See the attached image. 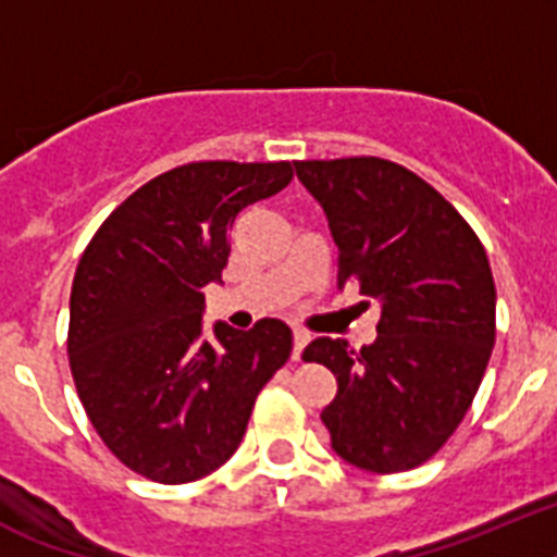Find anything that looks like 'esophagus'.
<instances>
[{
	"label": "esophagus",
	"instance_id": "obj_1",
	"mask_svg": "<svg viewBox=\"0 0 557 557\" xmlns=\"http://www.w3.org/2000/svg\"><path fill=\"white\" fill-rule=\"evenodd\" d=\"M308 345V333L302 331H294V350H292V359L297 361L299 356H302V347Z\"/></svg>",
	"mask_w": 557,
	"mask_h": 557
}]
</instances>
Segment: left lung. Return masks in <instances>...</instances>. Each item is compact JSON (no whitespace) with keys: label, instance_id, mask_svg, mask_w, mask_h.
Wrapping results in <instances>:
<instances>
[{"label":"left lung","instance_id":"left-lung-1","mask_svg":"<svg viewBox=\"0 0 557 557\" xmlns=\"http://www.w3.org/2000/svg\"><path fill=\"white\" fill-rule=\"evenodd\" d=\"M325 210L338 288L381 308L379 336L352 350L319 336L302 359L336 375L322 409L338 457L398 473L440 451L466 418L496 342V288L466 219L432 185L379 157L294 162Z\"/></svg>","mask_w":557,"mask_h":557}]
</instances>
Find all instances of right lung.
<instances>
[{"label":"right lung","instance_id":"1","mask_svg":"<svg viewBox=\"0 0 557 557\" xmlns=\"http://www.w3.org/2000/svg\"><path fill=\"white\" fill-rule=\"evenodd\" d=\"M292 162H190L151 178L103 221L77 263L70 367L109 451L162 485L201 480L244 440L255 398L292 356V327L215 322L238 212L283 190Z\"/></svg>","mask_w":557,"mask_h":557}]
</instances>
